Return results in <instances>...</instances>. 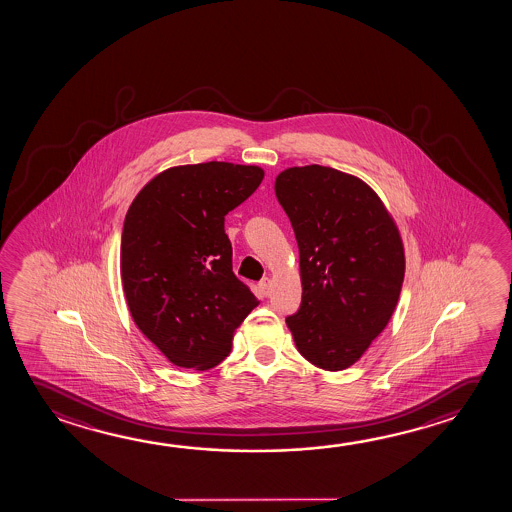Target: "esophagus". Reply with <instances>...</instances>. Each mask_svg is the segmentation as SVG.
<instances>
[{
    "label": "esophagus",
    "instance_id": "1",
    "mask_svg": "<svg viewBox=\"0 0 512 512\" xmlns=\"http://www.w3.org/2000/svg\"><path fill=\"white\" fill-rule=\"evenodd\" d=\"M258 288H260V292L263 297H268L270 292H272V281H270L268 277H263V279L260 281V284H258Z\"/></svg>",
    "mask_w": 512,
    "mask_h": 512
}]
</instances>
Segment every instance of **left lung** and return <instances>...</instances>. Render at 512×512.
I'll return each instance as SVG.
<instances>
[{
	"instance_id": "left-lung-1",
	"label": "left lung",
	"mask_w": 512,
	"mask_h": 512,
	"mask_svg": "<svg viewBox=\"0 0 512 512\" xmlns=\"http://www.w3.org/2000/svg\"><path fill=\"white\" fill-rule=\"evenodd\" d=\"M276 195L301 258V308L286 325L309 363L345 370L397 308L406 270L397 224L365 181L331 167L286 169Z\"/></svg>"
}]
</instances>
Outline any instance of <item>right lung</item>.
Returning a JSON list of instances; mask_svg holds the SVG:
<instances>
[{
	"label": "right lung",
	"mask_w": 512,
	"mask_h": 512,
	"mask_svg": "<svg viewBox=\"0 0 512 512\" xmlns=\"http://www.w3.org/2000/svg\"><path fill=\"white\" fill-rule=\"evenodd\" d=\"M265 172L228 162L172 167L138 192L124 219L121 277L131 317L172 365L208 370L231 352L260 301L233 274L224 217Z\"/></svg>",
	"instance_id": "right-lung-1"
}]
</instances>
